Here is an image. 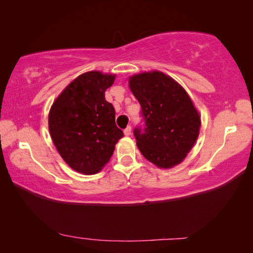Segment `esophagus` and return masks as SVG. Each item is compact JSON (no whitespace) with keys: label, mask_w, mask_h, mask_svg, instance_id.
Returning <instances> with one entry per match:
<instances>
[{"label":"esophagus","mask_w":253,"mask_h":253,"mask_svg":"<svg viewBox=\"0 0 253 253\" xmlns=\"http://www.w3.org/2000/svg\"><path fill=\"white\" fill-rule=\"evenodd\" d=\"M124 134L126 136H129L131 134V126H127L125 129H124Z\"/></svg>","instance_id":"34e87169"}]
</instances>
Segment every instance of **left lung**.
Instances as JSON below:
<instances>
[{"label": "left lung", "instance_id": "obj_1", "mask_svg": "<svg viewBox=\"0 0 253 253\" xmlns=\"http://www.w3.org/2000/svg\"><path fill=\"white\" fill-rule=\"evenodd\" d=\"M129 87L142 108L143 124L134 129L140 153L158 168L179 164L198 139L201 126L186 91L160 71L130 77Z\"/></svg>", "mask_w": 253, "mask_h": 253}]
</instances>
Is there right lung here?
Here are the masks:
<instances>
[{
	"mask_svg": "<svg viewBox=\"0 0 253 253\" xmlns=\"http://www.w3.org/2000/svg\"><path fill=\"white\" fill-rule=\"evenodd\" d=\"M115 76L90 71L79 76L53 102L49 130L58 152L71 169L95 174L113 155L124 136L115 123V108L105 91Z\"/></svg>",
	"mask_w": 253,
	"mask_h": 253,
	"instance_id": "1",
	"label": "right lung"
}]
</instances>
